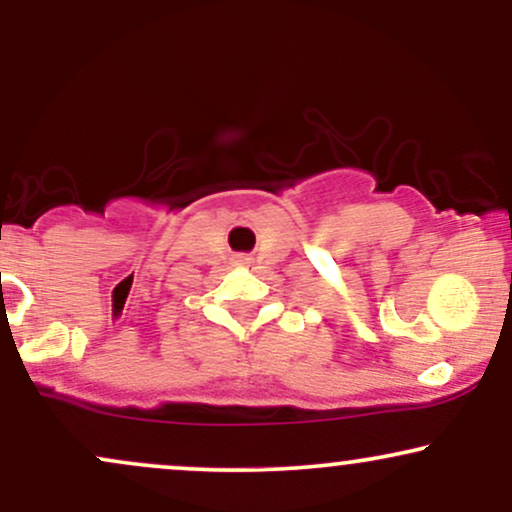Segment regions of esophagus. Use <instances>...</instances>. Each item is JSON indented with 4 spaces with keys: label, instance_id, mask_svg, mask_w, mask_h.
I'll use <instances>...</instances> for the list:
<instances>
[{
    "label": "esophagus",
    "instance_id": "1",
    "mask_svg": "<svg viewBox=\"0 0 512 512\" xmlns=\"http://www.w3.org/2000/svg\"><path fill=\"white\" fill-rule=\"evenodd\" d=\"M240 262H245V260H240Z\"/></svg>",
    "mask_w": 512,
    "mask_h": 512
}]
</instances>
